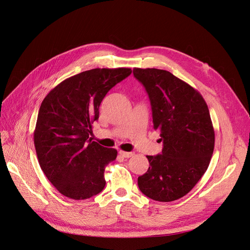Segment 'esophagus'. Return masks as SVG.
<instances>
[{
    "label": "esophagus",
    "mask_w": 250,
    "mask_h": 250,
    "mask_svg": "<svg viewBox=\"0 0 250 250\" xmlns=\"http://www.w3.org/2000/svg\"><path fill=\"white\" fill-rule=\"evenodd\" d=\"M118 153H120L121 156L125 157V158H129V157H132L134 155L133 152H125V151H123V150H121Z\"/></svg>",
    "instance_id": "34e87169"
}]
</instances>
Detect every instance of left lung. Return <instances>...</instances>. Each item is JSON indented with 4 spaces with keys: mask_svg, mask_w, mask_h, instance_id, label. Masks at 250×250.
<instances>
[{
    "mask_svg": "<svg viewBox=\"0 0 250 250\" xmlns=\"http://www.w3.org/2000/svg\"><path fill=\"white\" fill-rule=\"evenodd\" d=\"M149 95L153 127L160 132L162 153L147 156L150 166L139 176L140 190L158 202L188 194L207 171L215 147V130L200 92L165 70L134 69Z\"/></svg>",
    "mask_w": 250,
    "mask_h": 250,
    "instance_id": "1",
    "label": "left lung"
}]
</instances>
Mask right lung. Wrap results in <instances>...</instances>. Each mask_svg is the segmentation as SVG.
<instances>
[{"mask_svg":"<svg viewBox=\"0 0 250 250\" xmlns=\"http://www.w3.org/2000/svg\"><path fill=\"white\" fill-rule=\"evenodd\" d=\"M130 73L129 68L92 69L65 79L44 97L33 135L37 159L51 185L67 198L86 200L104 188L105 167L117 151L89 136L101 101Z\"/></svg>","mask_w":250,"mask_h":250,"instance_id":"1","label":"right lung"}]
</instances>
